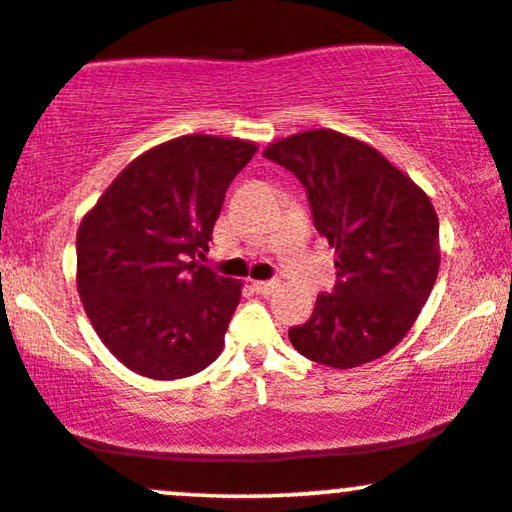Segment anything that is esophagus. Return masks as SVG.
<instances>
[{
	"label": "esophagus",
	"mask_w": 512,
	"mask_h": 512,
	"mask_svg": "<svg viewBox=\"0 0 512 512\" xmlns=\"http://www.w3.org/2000/svg\"><path fill=\"white\" fill-rule=\"evenodd\" d=\"M254 290L258 295H271V293H276V290L280 288V283L278 280H254Z\"/></svg>",
	"instance_id": "1"
}]
</instances>
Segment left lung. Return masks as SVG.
Here are the masks:
<instances>
[{"label": "left lung", "mask_w": 512, "mask_h": 512, "mask_svg": "<svg viewBox=\"0 0 512 512\" xmlns=\"http://www.w3.org/2000/svg\"><path fill=\"white\" fill-rule=\"evenodd\" d=\"M307 190L315 229L337 254V283L290 344L317 364L356 368L388 354L425 307L439 271V219L425 190L376 148L332 129L263 151Z\"/></svg>", "instance_id": "1"}]
</instances>
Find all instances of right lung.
Segmentation results:
<instances>
[{"mask_svg": "<svg viewBox=\"0 0 512 512\" xmlns=\"http://www.w3.org/2000/svg\"><path fill=\"white\" fill-rule=\"evenodd\" d=\"M256 144L188 134L148 148L78 229V293L102 344L131 371L173 381L222 354L241 280L200 266L229 183Z\"/></svg>", "mask_w": 512, "mask_h": 512, "instance_id": "add662e5", "label": "right lung"}]
</instances>
